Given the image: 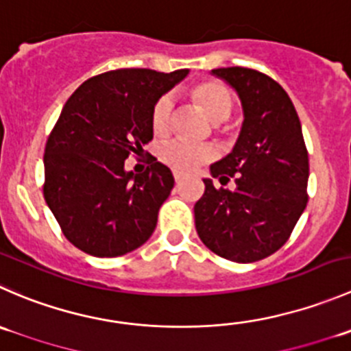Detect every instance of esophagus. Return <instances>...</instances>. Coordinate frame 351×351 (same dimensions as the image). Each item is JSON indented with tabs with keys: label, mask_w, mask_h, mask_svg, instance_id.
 Instances as JSON below:
<instances>
[{
	"label": "esophagus",
	"mask_w": 351,
	"mask_h": 351,
	"mask_svg": "<svg viewBox=\"0 0 351 351\" xmlns=\"http://www.w3.org/2000/svg\"><path fill=\"white\" fill-rule=\"evenodd\" d=\"M173 178H175L176 183H180L183 180V175L182 173H173Z\"/></svg>",
	"instance_id": "34e87169"
}]
</instances>
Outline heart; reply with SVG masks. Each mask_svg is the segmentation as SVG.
<instances>
[{"mask_svg":"<svg viewBox=\"0 0 351 351\" xmlns=\"http://www.w3.org/2000/svg\"><path fill=\"white\" fill-rule=\"evenodd\" d=\"M190 97L206 113L213 123L228 120L233 110L234 97L226 85L217 80H204L190 87ZM173 114L171 96H162L156 101L151 113V127L156 135H165L169 130ZM162 162L175 171H192L214 158V149L209 145L190 144L185 141H171L159 151Z\"/></svg>","mask_w":351,"mask_h":351,"instance_id":"obj_1","label":"heart"}]
</instances>
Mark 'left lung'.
<instances>
[{
  "label": "left lung",
  "instance_id": "left-lung-1",
  "mask_svg": "<svg viewBox=\"0 0 351 351\" xmlns=\"http://www.w3.org/2000/svg\"><path fill=\"white\" fill-rule=\"evenodd\" d=\"M210 75L237 93L243 123L233 151L210 165V176L237 189H216L204 178L197 200L200 240L219 257L255 262L280 250L307 206L308 154L293 103L278 82L257 70L216 68Z\"/></svg>",
  "mask_w": 351,
  "mask_h": 351
}]
</instances>
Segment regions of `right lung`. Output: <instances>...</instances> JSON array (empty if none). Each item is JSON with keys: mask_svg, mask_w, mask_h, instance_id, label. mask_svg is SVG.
I'll use <instances>...</instances> for the list:
<instances>
[{"mask_svg": "<svg viewBox=\"0 0 351 351\" xmlns=\"http://www.w3.org/2000/svg\"><path fill=\"white\" fill-rule=\"evenodd\" d=\"M189 73L106 71L85 80L61 110L44 151V199L85 254L118 257L151 238L175 178L156 159L141 175L125 161L152 138L156 101Z\"/></svg>", "mask_w": 351, "mask_h": 351, "instance_id": "right-lung-1", "label": "right lung"}]
</instances>
